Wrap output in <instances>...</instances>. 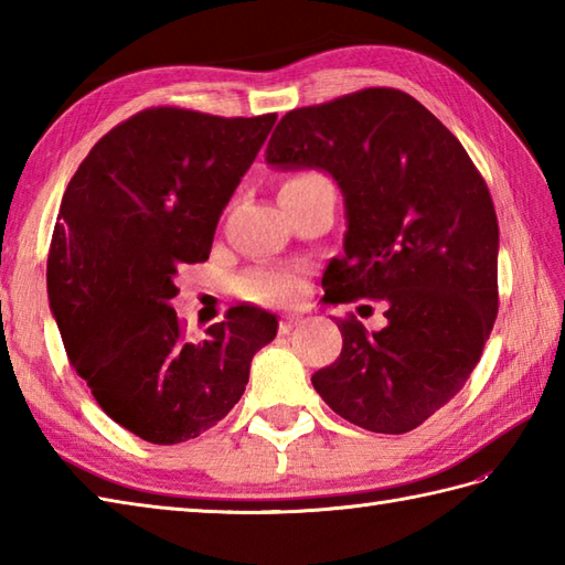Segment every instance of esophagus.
Here are the masks:
<instances>
[{
	"mask_svg": "<svg viewBox=\"0 0 565 565\" xmlns=\"http://www.w3.org/2000/svg\"><path fill=\"white\" fill-rule=\"evenodd\" d=\"M298 326H301V318H298V316H286V318L279 320V332L281 334H289Z\"/></svg>",
	"mask_w": 565,
	"mask_h": 565,
	"instance_id": "obj_1",
	"label": "esophagus"
}]
</instances>
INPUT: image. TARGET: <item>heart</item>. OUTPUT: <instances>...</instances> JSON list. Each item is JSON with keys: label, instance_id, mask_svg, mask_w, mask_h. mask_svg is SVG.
<instances>
[{"label": "heart", "instance_id": "b5f03b06", "mask_svg": "<svg viewBox=\"0 0 565 565\" xmlns=\"http://www.w3.org/2000/svg\"><path fill=\"white\" fill-rule=\"evenodd\" d=\"M320 184H330V182L320 172L301 170L286 177L279 194H301V191H308ZM301 284H303L301 271L289 269V267H274V264H262V267H255L239 276L237 294L243 296L245 301L271 306V303L289 301L291 296L301 291Z\"/></svg>", "mask_w": 565, "mask_h": 565}]
</instances>
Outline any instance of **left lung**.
I'll list each match as a JSON object with an SVG mask.
<instances>
[{
    "instance_id": "obj_1",
    "label": "left lung",
    "mask_w": 565,
    "mask_h": 565,
    "mask_svg": "<svg viewBox=\"0 0 565 565\" xmlns=\"http://www.w3.org/2000/svg\"><path fill=\"white\" fill-rule=\"evenodd\" d=\"M267 162L318 167L344 194V255L328 303L383 310L369 332L338 320L342 352L313 386L347 423L403 435L463 388L498 316V215L451 130L411 94L369 87L286 114Z\"/></svg>"
}]
</instances>
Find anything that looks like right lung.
I'll use <instances>...</instances> for the list:
<instances>
[{
  "label": "right lung",
  "mask_w": 565,
  "mask_h": 565,
  "mask_svg": "<svg viewBox=\"0 0 565 565\" xmlns=\"http://www.w3.org/2000/svg\"><path fill=\"white\" fill-rule=\"evenodd\" d=\"M276 114L152 106L111 128L70 179L47 252V298L70 366L114 423L152 444L199 437L245 393L276 318L237 306L194 340L170 306Z\"/></svg>",
  "instance_id": "1"
}]
</instances>
